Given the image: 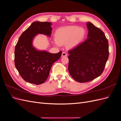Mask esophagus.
Segmentation results:
<instances>
[{
  "label": "esophagus",
  "instance_id": "34e87169",
  "mask_svg": "<svg viewBox=\"0 0 121 121\" xmlns=\"http://www.w3.org/2000/svg\"><path fill=\"white\" fill-rule=\"evenodd\" d=\"M68 54L67 53H65V52H63V53H62V54H61V56H67Z\"/></svg>",
  "mask_w": 121,
  "mask_h": 121
}]
</instances>
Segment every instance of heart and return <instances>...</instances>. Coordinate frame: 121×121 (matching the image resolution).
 Returning <instances> with one entry per match:
<instances>
[{
    "label": "heart",
    "mask_w": 121,
    "mask_h": 121,
    "mask_svg": "<svg viewBox=\"0 0 121 121\" xmlns=\"http://www.w3.org/2000/svg\"><path fill=\"white\" fill-rule=\"evenodd\" d=\"M86 35L85 29L77 26L60 28L55 32V43L57 45L67 43L68 48H73L83 41Z\"/></svg>",
    "instance_id": "1"
}]
</instances>
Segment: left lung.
Returning <instances> with one entry per match:
<instances>
[{
  "label": "left lung",
  "mask_w": 121,
  "mask_h": 121,
  "mask_svg": "<svg viewBox=\"0 0 121 121\" xmlns=\"http://www.w3.org/2000/svg\"><path fill=\"white\" fill-rule=\"evenodd\" d=\"M88 38L68 52V70L76 81H92L103 72L109 56L108 42L104 32L87 23Z\"/></svg>",
  "instance_id": "obj_1"
}]
</instances>
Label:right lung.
<instances>
[{"instance_id":"right-lung-1","label":"right lung","mask_w":121,"mask_h":121,"mask_svg":"<svg viewBox=\"0 0 121 121\" xmlns=\"http://www.w3.org/2000/svg\"><path fill=\"white\" fill-rule=\"evenodd\" d=\"M52 23L34 22L20 37L14 49V64L22 78L30 83L39 85L49 76L52 65L60 58L62 52L51 53L39 51L33 46L35 36L42 34L51 36Z\"/></svg>"}]
</instances>
